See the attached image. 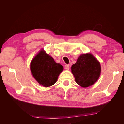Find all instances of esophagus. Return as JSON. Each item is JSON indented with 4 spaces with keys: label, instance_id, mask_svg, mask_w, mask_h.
<instances>
[{
    "label": "esophagus",
    "instance_id": "obj_1",
    "mask_svg": "<svg viewBox=\"0 0 124 124\" xmlns=\"http://www.w3.org/2000/svg\"><path fill=\"white\" fill-rule=\"evenodd\" d=\"M65 68L66 70H69V66L68 65H66L65 66Z\"/></svg>",
    "mask_w": 124,
    "mask_h": 124
}]
</instances>
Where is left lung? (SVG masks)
Returning <instances> with one entry per match:
<instances>
[{
	"label": "left lung",
	"instance_id": "obj_1",
	"mask_svg": "<svg viewBox=\"0 0 124 124\" xmlns=\"http://www.w3.org/2000/svg\"><path fill=\"white\" fill-rule=\"evenodd\" d=\"M76 83L82 87H88L98 80L101 73L100 62L91 53L81 55L71 67Z\"/></svg>",
	"mask_w": 124,
	"mask_h": 124
}]
</instances>
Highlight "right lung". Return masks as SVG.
<instances>
[{
  "label": "right lung",
  "instance_id": "add662e5",
  "mask_svg": "<svg viewBox=\"0 0 124 124\" xmlns=\"http://www.w3.org/2000/svg\"><path fill=\"white\" fill-rule=\"evenodd\" d=\"M30 68L35 79L45 87L54 85L63 69L62 66L56 63L43 49L32 59Z\"/></svg>",
  "mask_w": 124,
  "mask_h": 124
}]
</instances>
